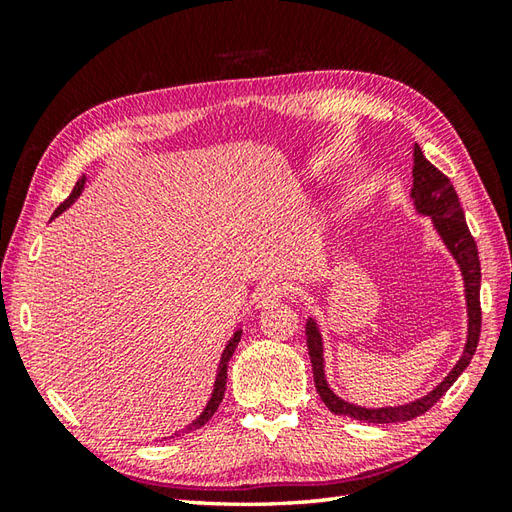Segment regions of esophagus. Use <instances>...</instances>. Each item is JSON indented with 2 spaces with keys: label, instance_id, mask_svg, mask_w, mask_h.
<instances>
[{
  "label": "esophagus",
  "instance_id": "34e87169",
  "mask_svg": "<svg viewBox=\"0 0 512 512\" xmlns=\"http://www.w3.org/2000/svg\"><path fill=\"white\" fill-rule=\"evenodd\" d=\"M286 295H288L286 284H281V281H264V284H259V288L255 292V303H257V308H264Z\"/></svg>",
  "mask_w": 512,
  "mask_h": 512
}]
</instances>
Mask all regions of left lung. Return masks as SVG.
I'll use <instances>...</instances> for the list:
<instances>
[{"label":"left lung","mask_w":512,"mask_h":512,"mask_svg":"<svg viewBox=\"0 0 512 512\" xmlns=\"http://www.w3.org/2000/svg\"><path fill=\"white\" fill-rule=\"evenodd\" d=\"M413 189L411 198L416 202V209L424 215H431L433 224H436L438 233L442 235L444 244L458 259L462 268L464 286H466V306H469V339H466L464 354L451 369V374L442 380V383L429 391L427 396L420 400H413L409 405L400 407H383V409H365L358 405H350V402L341 400L339 396L332 394V389L325 383L323 376V345H321V334L317 330V323L312 319L306 323V339H308V354L314 372V387H317L321 400L325 402L336 416H347L361 422H372V424H389V422H407L422 416L424 411H429L436 402L447 394V389L458 380V376L469 367L471 358L477 350V341H480V330H482V306H480V281H482V268H480V255H477L475 239L466 226L462 204L458 200V193H455L451 180L444 176V173L433 167L431 162L424 158L422 149L413 145Z\"/></svg>","instance_id":"obj_1"}]
</instances>
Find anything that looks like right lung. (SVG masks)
I'll return each instance as SVG.
<instances>
[{
	"mask_svg": "<svg viewBox=\"0 0 512 512\" xmlns=\"http://www.w3.org/2000/svg\"><path fill=\"white\" fill-rule=\"evenodd\" d=\"M83 184H85V176L74 184V189H72V193L68 195V198H65V202L59 206L57 211H54V215L52 217H57L61 211H65L68 209V206L76 200V195L81 193V189H83ZM239 339H242V330H237L235 334H233V339L228 341V345H226V350H224V354H222V361H220V369H217V378H215V389H213V396H211V400H209V405H206V409L202 411V416L195 420V422H191L187 429L184 431H193V429H200L204 422H209L211 420V416L213 413L217 411V407H220V402H222V398H224V391H226V365H228V361H231V356H233V352H235V347H237V343H239Z\"/></svg>",
	"mask_w": 512,
	"mask_h": 512,
	"instance_id": "1",
	"label": "right lung"
}]
</instances>
